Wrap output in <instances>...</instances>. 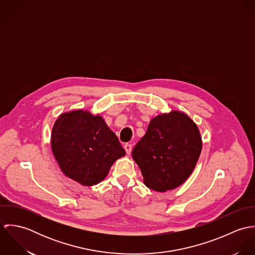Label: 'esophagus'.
Here are the masks:
<instances>
[{
	"mask_svg": "<svg viewBox=\"0 0 255 255\" xmlns=\"http://www.w3.org/2000/svg\"><path fill=\"white\" fill-rule=\"evenodd\" d=\"M124 148H125V150H126L127 154H128V155H129V154H130V152H131V149H132V145H131V144L127 143V144H125Z\"/></svg>",
	"mask_w": 255,
	"mask_h": 255,
	"instance_id": "obj_1",
	"label": "esophagus"
}]
</instances>
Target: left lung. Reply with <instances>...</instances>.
<instances>
[{
  "label": "left lung",
  "mask_w": 255,
  "mask_h": 255,
  "mask_svg": "<svg viewBox=\"0 0 255 255\" xmlns=\"http://www.w3.org/2000/svg\"><path fill=\"white\" fill-rule=\"evenodd\" d=\"M202 148L197 126L179 111L150 121L145 135L132 149L146 186L164 192L180 186L195 168Z\"/></svg>",
  "instance_id": "8db88e82"
}]
</instances>
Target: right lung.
<instances>
[{"mask_svg":"<svg viewBox=\"0 0 255 255\" xmlns=\"http://www.w3.org/2000/svg\"><path fill=\"white\" fill-rule=\"evenodd\" d=\"M51 144L62 172L87 186L103 181L114 162L126 155L103 118L82 110L65 113L58 118L53 127Z\"/></svg>","mask_w":255,"mask_h":255,"instance_id":"1","label":"right lung"}]
</instances>
